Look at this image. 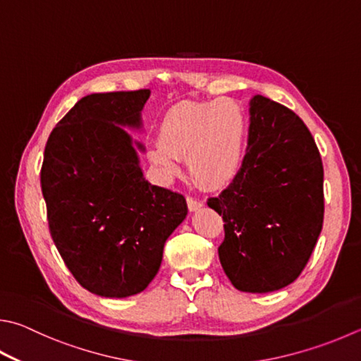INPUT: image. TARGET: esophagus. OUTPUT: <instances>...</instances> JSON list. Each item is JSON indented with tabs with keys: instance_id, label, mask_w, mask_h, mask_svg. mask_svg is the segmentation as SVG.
I'll return each instance as SVG.
<instances>
[{
	"instance_id": "1",
	"label": "esophagus",
	"mask_w": 361,
	"mask_h": 361,
	"mask_svg": "<svg viewBox=\"0 0 361 361\" xmlns=\"http://www.w3.org/2000/svg\"><path fill=\"white\" fill-rule=\"evenodd\" d=\"M186 202H188L189 212H197V209H200L203 207V203L200 200H195L192 197H186Z\"/></svg>"
}]
</instances>
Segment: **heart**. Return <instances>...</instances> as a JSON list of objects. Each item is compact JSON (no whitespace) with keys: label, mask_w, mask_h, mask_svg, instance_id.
Segmentation results:
<instances>
[{"label":"heart","mask_w":361,"mask_h":361,"mask_svg":"<svg viewBox=\"0 0 361 361\" xmlns=\"http://www.w3.org/2000/svg\"><path fill=\"white\" fill-rule=\"evenodd\" d=\"M249 123L245 110L228 99L183 102L164 115L158 139L148 147V161L161 180L170 183L189 173L207 189H224L245 166Z\"/></svg>","instance_id":"b5f03b06"}]
</instances>
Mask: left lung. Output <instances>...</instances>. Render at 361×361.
Segmentation results:
<instances>
[{
  "label": "left lung",
  "instance_id": "obj_1",
  "mask_svg": "<svg viewBox=\"0 0 361 361\" xmlns=\"http://www.w3.org/2000/svg\"><path fill=\"white\" fill-rule=\"evenodd\" d=\"M208 207L226 222L219 260L238 290L267 293L293 283L324 222L322 159L300 116L252 96L245 166Z\"/></svg>",
  "mask_w": 361,
  "mask_h": 361
}]
</instances>
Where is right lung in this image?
Returning <instances> with one entry per match:
<instances>
[{
  "label": "right lung",
  "instance_id": "1",
  "mask_svg": "<svg viewBox=\"0 0 361 361\" xmlns=\"http://www.w3.org/2000/svg\"><path fill=\"white\" fill-rule=\"evenodd\" d=\"M152 91L82 97L56 124L41 169L51 238L78 284L106 298L147 289L166 240L185 221L186 200L143 176L124 128L142 129Z\"/></svg>",
  "mask_w": 361,
  "mask_h": 361
}]
</instances>
